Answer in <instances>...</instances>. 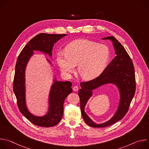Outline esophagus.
<instances>
[{"instance_id": "1", "label": "esophagus", "mask_w": 149, "mask_h": 149, "mask_svg": "<svg viewBox=\"0 0 149 149\" xmlns=\"http://www.w3.org/2000/svg\"><path fill=\"white\" fill-rule=\"evenodd\" d=\"M78 90V87L77 86H74L73 87V91H77Z\"/></svg>"}]
</instances>
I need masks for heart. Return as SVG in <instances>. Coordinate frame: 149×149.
I'll return each mask as SVG.
<instances>
[{
    "instance_id": "obj_1",
    "label": "heart",
    "mask_w": 149,
    "mask_h": 149,
    "mask_svg": "<svg viewBox=\"0 0 149 149\" xmlns=\"http://www.w3.org/2000/svg\"><path fill=\"white\" fill-rule=\"evenodd\" d=\"M110 56L107 46L84 39L73 40L65 47V52L56 55L58 65L69 77L78 65V72L85 80L98 77L107 67Z\"/></svg>"
}]
</instances>
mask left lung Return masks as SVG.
<instances>
[{"label":"left lung","instance_id":"1","mask_svg":"<svg viewBox=\"0 0 149 149\" xmlns=\"http://www.w3.org/2000/svg\"><path fill=\"white\" fill-rule=\"evenodd\" d=\"M102 39H109L115 51V57L97 78L88 82H81L78 92L82 116L88 125L92 127H105L121 120L128 111L130 104L136 91L134 68L132 61L124 48L114 36H107ZM107 84H113L119 93V101L113 116L108 121L98 124L94 122L84 111L93 91Z\"/></svg>","mask_w":149,"mask_h":149}]
</instances>
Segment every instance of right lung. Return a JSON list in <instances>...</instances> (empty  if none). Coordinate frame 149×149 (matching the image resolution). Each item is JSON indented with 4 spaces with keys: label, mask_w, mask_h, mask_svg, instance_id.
Here are the masks:
<instances>
[{
    "label": "right lung",
    "mask_w": 149,
    "mask_h": 149,
    "mask_svg": "<svg viewBox=\"0 0 149 149\" xmlns=\"http://www.w3.org/2000/svg\"><path fill=\"white\" fill-rule=\"evenodd\" d=\"M67 35L39 33L28 42L17 59L13 81V92L17 99L19 109L32 123L40 127H52L61 121L63 113V102L67 96L72 92V83L70 81H58L54 77L48 94V111L42 116H36L29 110L26 104V68L30 59L34 55V51H39L52 58V51L54 44ZM46 60L52 67L53 66L49 60L47 58Z\"/></svg>",
    "instance_id": "1"
}]
</instances>
